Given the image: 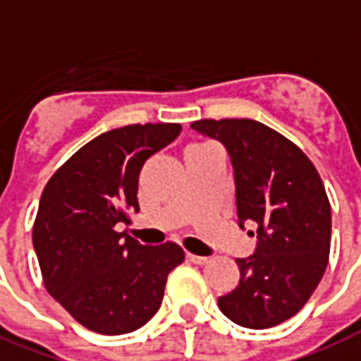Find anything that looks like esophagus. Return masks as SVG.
Masks as SVG:
<instances>
[{
    "instance_id": "obj_1",
    "label": "esophagus",
    "mask_w": 361,
    "mask_h": 361,
    "mask_svg": "<svg viewBox=\"0 0 361 361\" xmlns=\"http://www.w3.org/2000/svg\"><path fill=\"white\" fill-rule=\"evenodd\" d=\"M188 259H190V262H194V264H197V265H203V264H207V262H209V258H207V256H197V254H188Z\"/></svg>"
}]
</instances>
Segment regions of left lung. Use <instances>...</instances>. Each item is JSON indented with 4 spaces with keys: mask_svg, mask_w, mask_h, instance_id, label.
Returning a JSON list of instances; mask_svg holds the SVG:
<instances>
[{
    "mask_svg": "<svg viewBox=\"0 0 361 361\" xmlns=\"http://www.w3.org/2000/svg\"><path fill=\"white\" fill-rule=\"evenodd\" d=\"M192 128L226 147L239 226L252 224L258 235L254 254L235 259L241 279L219 298L220 311L243 328H273L300 312L328 265L331 207L322 178L300 147L262 122L197 120Z\"/></svg>",
    "mask_w": 361,
    "mask_h": 361,
    "instance_id": "1",
    "label": "left lung"
}]
</instances>
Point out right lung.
<instances>
[{
    "instance_id": "add662e5",
    "label": "right lung",
    "mask_w": 361,
    "mask_h": 361,
    "mask_svg": "<svg viewBox=\"0 0 361 361\" xmlns=\"http://www.w3.org/2000/svg\"><path fill=\"white\" fill-rule=\"evenodd\" d=\"M180 124H131L105 131L50 177L33 224L44 288L85 328L135 331L154 317L167 275L184 262L175 243L141 245L114 226L139 211L145 161L173 142Z\"/></svg>"
}]
</instances>
